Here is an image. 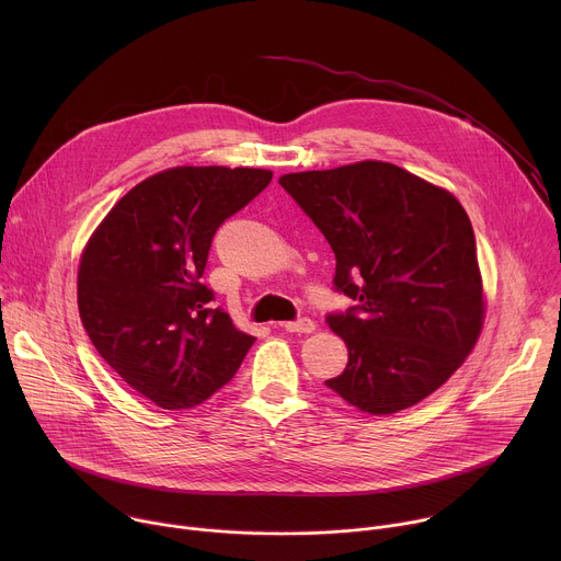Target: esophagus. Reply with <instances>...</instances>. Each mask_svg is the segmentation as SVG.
<instances>
[{"mask_svg": "<svg viewBox=\"0 0 561 561\" xmlns=\"http://www.w3.org/2000/svg\"><path fill=\"white\" fill-rule=\"evenodd\" d=\"M286 333H304V335H308V333H312L314 331V322L312 319H308V317H304V319H297V322H284V324H279Z\"/></svg>", "mask_w": 561, "mask_h": 561, "instance_id": "esophagus-1", "label": "esophagus"}]
</instances>
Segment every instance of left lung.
Here are the masks:
<instances>
[{"instance_id":"left-lung-1","label":"left lung","mask_w":561,"mask_h":561,"mask_svg":"<svg viewBox=\"0 0 561 561\" xmlns=\"http://www.w3.org/2000/svg\"><path fill=\"white\" fill-rule=\"evenodd\" d=\"M331 244L335 288L359 304L329 314L348 346L327 381L368 415L435 392L470 355L486 299L470 219L453 193L388 162L279 178Z\"/></svg>"}]
</instances>
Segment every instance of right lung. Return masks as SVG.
I'll return each instance as SVG.
<instances>
[{
  "label": "right lung",
  "instance_id": "add662e5",
  "mask_svg": "<svg viewBox=\"0 0 561 561\" xmlns=\"http://www.w3.org/2000/svg\"><path fill=\"white\" fill-rule=\"evenodd\" d=\"M273 180L264 169L175 167L133 186L79 257L77 308L106 364L167 411L232 379L255 337L202 284L215 230Z\"/></svg>",
  "mask_w": 561,
  "mask_h": 561
}]
</instances>
